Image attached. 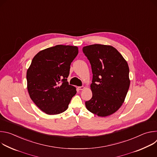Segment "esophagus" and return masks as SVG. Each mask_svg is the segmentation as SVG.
Instances as JSON below:
<instances>
[{
	"mask_svg": "<svg viewBox=\"0 0 157 157\" xmlns=\"http://www.w3.org/2000/svg\"><path fill=\"white\" fill-rule=\"evenodd\" d=\"M78 89H79V90H83L84 89H85V87L84 86H79V87H78Z\"/></svg>",
	"mask_w": 157,
	"mask_h": 157,
	"instance_id": "obj_1",
	"label": "esophagus"
}]
</instances>
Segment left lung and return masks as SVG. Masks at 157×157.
<instances>
[{
    "mask_svg": "<svg viewBox=\"0 0 157 157\" xmlns=\"http://www.w3.org/2000/svg\"><path fill=\"white\" fill-rule=\"evenodd\" d=\"M90 61L92 98L85 102L87 109L99 117L115 113L124 102L130 86L127 61L114 47L94 44L82 48Z\"/></svg>",
    "mask_w": 157,
    "mask_h": 157,
    "instance_id": "left-lung-1",
    "label": "left lung"
}]
</instances>
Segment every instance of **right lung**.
Wrapping results in <instances>:
<instances>
[{"instance_id":"obj_1","label":"right lung","mask_w":157,"mask_h":157,"mask_svg":"<svg viewBox=\"0 0 157 157\" xmlns=\"http://www.w3.org/2000/svg\"><path fill=\"white\" fill-rule=\"evenodd\" d=\"M78 54L76 46L58 44L39 52L27 71V89L36 105L48 115L68 108L76 88L68 84L70 64Z\"/></svg>"}]
</instances>
